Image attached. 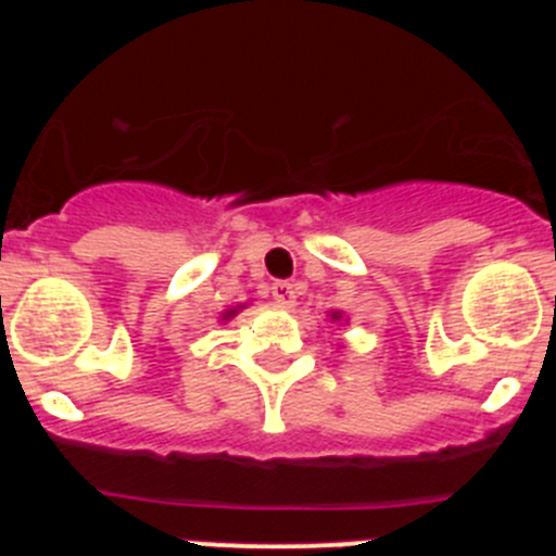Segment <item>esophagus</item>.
I'll list each match as a JSON object with an SVG mask.
<instances>
[{"instance_id":"34e87169","label":"esophagus","mask_w":556,"mask_h":556,"mask_svg":"<svg viewBox=\"0 0 556 556\" xmlns=\"http://www.w3.org/2000/svg\"><path fill=\"white\" fill-rule=\"evenodd\" d=\"M273 298L281 308H294V303H298V292H294L292 283H287V281L273 283Z\"/></svg>"}]
</instances>
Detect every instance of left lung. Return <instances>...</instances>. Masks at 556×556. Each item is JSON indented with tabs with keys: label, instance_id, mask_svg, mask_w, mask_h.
<instances>
[{
	"label": "left lung",
	"instance_id": "obj_1",
	"mask_svg": "<svg viewBox=\"0 0 556 556\" xmlns=\"http://www.w3.org/2000/svg\"><path fill=\"white\" fill-rule=\"evenodd\" d=\"M342 320V312H331V323H339Z\"/></svg>",
	"mask_w": 556,
	"mask_h": 556
}]
</instances>
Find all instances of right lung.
I'll return each mask as SVG.
<instances>
[{
    "instance_id": "add662e5",
    "label": "right lung",
    "mask_w": 556,
    "mask_h": 556,
    "mask_svg": "<svg viewBox=\"0 0 556 556\" xmlns=\"http://www.w3.org/2000/svg\"><path fill=\"white\" fill-rule=\"evenodd\" d=\"M244 306H248V303H239V306H230V308H225V312H223V314H219V320H223V323H228V320H230V317H236V314L242 312V308H244Z\"/></svg>"
}]
</instances>
